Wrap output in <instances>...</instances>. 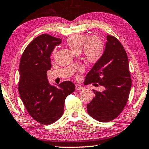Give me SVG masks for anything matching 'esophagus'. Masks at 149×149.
I'll list each match as a JSON object with an SVG mask.
<instances>
[{"instance_id":"obj_1","label":"esophagus","mask_w":149,"mask_h":149,"mask_svg":"<svg viewBox=\"0 0 149 149\" xmlns=\"http://www.w3.org/2000/svg\"><path fill=\"white\" fill-rule=\"evenodd\" d=\"M82 89H84L83 86H80V85H78V84L75 85V90L79 91V90H82Z\"/></svg>"}]
</instances>
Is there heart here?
<instances>
[{
    "label": "heart",
    "mask_w": 149,
    "mask_h": 149,
    "mask_svg": "<svg viewBox=\"0 0 149 149\" xmlns=\"http://www.w3.org/2000/svg\"><path fill=\"white\" fill-rule=\"evenodd\" d=\"M66 44L75 53L83 54L85 60L91 63L97 62L104 54L105 43L98 36L88 38L80 34H75L69 36L66 40ZM56 54V49L53 51ZM82 72L83 69H80Z\"/></svg>",
    "instance_id": "obj_1"
}]
</instances>
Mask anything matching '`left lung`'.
Returning <instances> with one entry per match:
<instances>
[{
  "label": "left lung",
  "mask_w": 149,
  "mask_h": 149,
  "mask_svg": "<svg viewBox=\"0 0 149 149\" xmlns=\"http://www.w3.org/2000/svg\"><path fill=\"white\" fill-rule=\"evenodd\" d=\"M104 54L87 74L85 84L105 87L87 105L89 115L101 122H108L120 115L128 101L132 85L129 60L125 48L115 36L107 35Z\"/></svg>",
  "instance_id": "obj_1"
}]
</instances>
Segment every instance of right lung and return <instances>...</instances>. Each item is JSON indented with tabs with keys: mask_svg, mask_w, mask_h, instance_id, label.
<instances>
[{
	"mask_svg": "<svg viewBox=\"0 0 149 149\" xmlns=\"http://www.w3.org/2000/svg\"><path fill=\"white\" fill-rule=\"evenodd\" d=\"M62 40L42 34L28 45L19 65L18 91L24 105L33 119L50 125L62 116L66 97L75 91L70 81L51 86L46 72L52 67L50 56Z\"/></svg>",
	"mask_w": 149,
	"mask_h": 149,
	"instance_id": "1",
	"label": "right lung"
}]
</instances>
